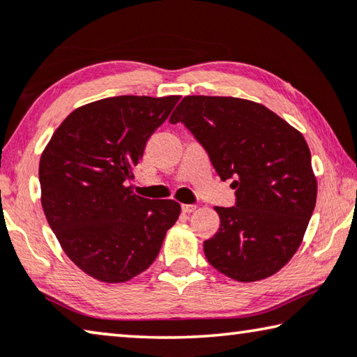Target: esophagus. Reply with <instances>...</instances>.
Instances as JSON below:
<instances>
[{
    "instance_id": "esophagus-1",
    "label": "esophagus",
    "mask_w": 357,
    "mask_h": 357,
    "mask_svg": "<svg viewBox=\"0 0 357 357\" xmlns=\"http://www.w3.org/2000/svg\"><path fill=\"white\" fill-rule=\"evenodd\" d=\"M181 209H183L184 213H194L195 209H197V205H188V203H183V205H181Z\"/></svg>"
}]
</instances>
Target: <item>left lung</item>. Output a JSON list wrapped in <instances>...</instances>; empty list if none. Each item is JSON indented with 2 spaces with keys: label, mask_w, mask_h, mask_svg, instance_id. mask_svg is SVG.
I'll return each mask as SVG.
<instances>
[{
  "label": "left lung",
  "mask_w": 357,
  "mask_h": 357,
  "mask_svg": "<svg viewBox=\"0 0 357 357\" xmlns=\"http://www.w3.org/2000/svg\"><path fill=\"white\" fill-rule=\"evenodd\" d=\"M206 149L236 205L216 206L220 227L203 243L208 262L240 282L275 275L303 240L318 183L303 135L268 107L234 97H184L169 117Z\"/></svg>",
  "instance_id": "left-lung-1"
}]
</instances>
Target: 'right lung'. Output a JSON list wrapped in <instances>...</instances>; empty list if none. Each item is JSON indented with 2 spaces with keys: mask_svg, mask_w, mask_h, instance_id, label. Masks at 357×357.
<instances>
[{
  "mask_svg": "<svg viewBox=\"0 0 357 357\" xmlns=\"http://www.w3.org/2000/svg\"><path fill=\"white\" fill-rule=\"evenodd\" d=\"M178 101V95H122L84 105L43 151L44 214L61 250L95 280L126 282L143 273L179 218L178 202L143 199L127 185Z\"/></svg>",
  "mask_w": 357,
  "mask_h": 357,
  "instance_id": "obj_1",
  "label": "right lung"
}]
</instances>
